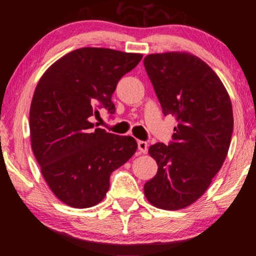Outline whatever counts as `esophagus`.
I'll use <instances>...</instances> for the list:
<instances>
[{
	"instance_id": "1",
	"label": "esophagus",
	"mask_w": 256,
	"mask_h": 256,
	"mask_svg": "<svg viewBox=\"0 0 256 256\" xmlns=\"http://www.w3.org/2000/svg\"><path fill=\"white\" fill-rule=\"evenodd\" d=\"M138 149L140 154H146V152H148V143L144 141H138Z\"/></svg>"
}]
</instances>
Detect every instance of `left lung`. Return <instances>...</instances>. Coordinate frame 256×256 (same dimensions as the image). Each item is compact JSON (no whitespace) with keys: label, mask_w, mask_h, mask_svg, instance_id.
Segmentation results:
<instances>
[{"label":"left lung","mask_w":256,"mask_h":256,"mask_svg":"<svg viewBox=\"0 0 256 256\" xmlns=\"http://www.w3.org/2000/svg\"><path fill=\"white\" fill-rule=\"evenodd\" d=\"M143 62L163 114L177 120L170 144L149 148L158 170L144 194L156 208L174 211L200 198L222 169L233 132L232 102L216 72L194 54H152Z\"/></svg>","instance_id":"1"}]
</instances>
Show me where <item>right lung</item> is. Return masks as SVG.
<instances>
[{
  "instance_id": "obj_1",
  "label": "right lung",
  "mask_w": 256,
  "mask_h": 256,
  "mask_svg": "<svg viewBox=\"0 0 256 256\" xmlns=\"http://www.w3.org/2000/svg\"><path fill=\"white\" fill-rule=\"evenodd\" d=\"M141 54L82 48L58 59L38 82L30 107L31 148L48 188L64 204H99L114 170L138 149L132 136L93 129L100 108L114 114L116 85Z\"/></svg>"
}]
</instances>
